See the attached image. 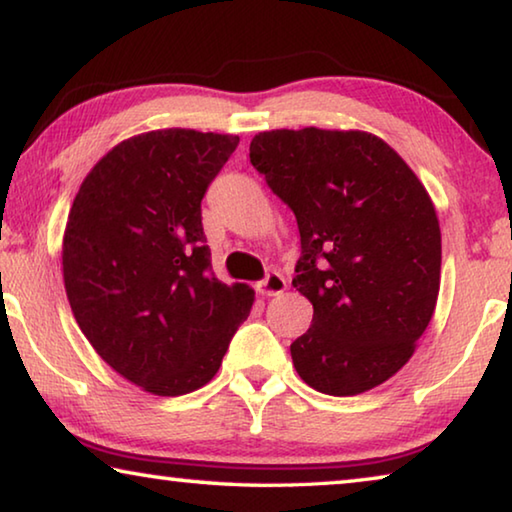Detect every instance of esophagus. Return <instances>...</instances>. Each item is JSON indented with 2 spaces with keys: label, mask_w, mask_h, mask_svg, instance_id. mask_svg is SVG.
<instances>
[{
  "label": "esophagus",
  "mask_w": 512,
  "mask_h": 512,
  "mask_svg": "<svg viewBox=\"0 0 512 512\" xmlns=\"http://www.w3.org/2000/svg\"><path fill=\"white\" fill-rule=\"evenodd\" d=\"M284 289H287V280L277 271H271L262 282H257V293L262 296H280Z\"/></svg>",
  "instance_id": "esophagus-1"
}]
</instances>
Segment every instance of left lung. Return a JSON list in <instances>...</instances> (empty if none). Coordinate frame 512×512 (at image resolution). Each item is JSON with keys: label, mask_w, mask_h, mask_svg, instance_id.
<instances>
[{"label": "left lung", "mask_w": 512, "mask_h": 512, "mask_svg": "<svg viewBox=\"0 0 512 512\" xmlns=\"http://www.w3.org/2000/svg\"><path fill=\"white\" fill-rule=\"evenodd\" d=\"M250 162L296 214L293 287L314 320L291 359L318 393L350 397L413 357L440 291V225L418 176L366 131H264Z\"/></svg>", "instance_id": "8db88e82"}]
</instances>
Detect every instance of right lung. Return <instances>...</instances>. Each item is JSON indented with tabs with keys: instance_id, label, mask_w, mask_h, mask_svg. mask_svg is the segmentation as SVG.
<instances>
[{
	"instance_id": "1",
	"label": "right lung",
	"mask_w": 512,
	"mask_h": 512,
	"mask_svg": "<svg viewBox=\"0 0 512 512\" xmlns=\"http://www.w3.org/2000/svg\"><path fill=\"white\" fill-rule=\"evenodd\" d=\"M237 135L164 128L103 155L81 183L63 237L72 314L99 357L142 391L176 397L219 370L255 302L219 282L201 201Z\"/></svg>"
}]
</instances>
